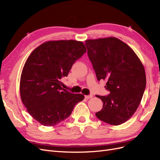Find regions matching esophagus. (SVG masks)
Wrapping results in <instances>:
<instances>
[{"mask_svg":"<svg viewBox=\"0 0 160 160\" xmlns=\"http://www.w3.org/2000/svg\"><path fill=\"white\" fill-rule=\"evenodd\" d=\"M85 98L87 99H91V98H93V95H85Z\"/></svg>","mask_w":160,"mask_h":160,"instance_id":"esophagus-1","label":"esophagus"}]
</instances>
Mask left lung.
<instances>
[{
	"label": "left lung",
	"instance_id": "obj_1",
	"mask_svg": "<svg viewBox=\"0 0 160 160\" xmlns=\"http://www.w3.org/2000/svg\"><path fill=\"white\" fill-rule=\"evenodd\" d=\"M98 81L107 80V96L96 95L103 108L96 117L112 125L125 123L136 111L146 85V72L135 52L115 37L85 41Z\"/></svg>",
	"mask_w": 160,
	"mask_h": 160
}]
</instances>
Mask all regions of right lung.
Here are the masks:
<instances>
[{"instance_id": "right-lung-1", "label": "right lung", "mask_w": 160, "mask_h": 160, "mask_svg": "<svg viewBox=\"0 0 160 160\" xmlns=\"http://www.w3.org/2000/svg\"><path fill=\"white\" fill-rule=\"evenodd\" d=\"M83 42L50 41L37 47L23 67L20 81L22 102L32 117L45 126H54L71 114L84 99L61 88L74 62L86 52Z\"/></svg>"}]
</instances>
